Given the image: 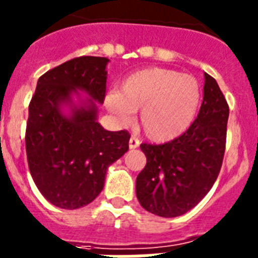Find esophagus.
<instances>
[{
  "label": "esophagus",
  "instance_id": "34e87169",
  "mask_svg": "<svg viewBox=\"0 0 258 258\" xmlns=\"http://www.w3.org/2000/svg\"><path fill=\"white\" fill-rule=\"evenodd\" d=\"M140 147V140L137 139V137H135V136H132L131 140H129V148L131 149H136V148Z\"/></svg>",
  "mask_w": 258,
  "mask_h": 258
}]
</instances>
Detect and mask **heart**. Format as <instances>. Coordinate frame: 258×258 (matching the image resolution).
<instances>
[{
  "mask_svg": "<svg viewBox=\"0 0 258 258\" xmlns=\"http://www.w3.org/2000/svg\"><path fill=\"white\" fill-rule=\"evenodd\" d=\"M201 103V87L194 77L167 69H147L129 75L118 91L107 94V110L123 126H129L141 110L144 133L155 141L180 136L195 118Z\"/></svg>",
  "mask_w": 258,
  "mask_h": 258,
  "instance_id": "b5f03b06",
  "label": "heart"
}]
</instances>
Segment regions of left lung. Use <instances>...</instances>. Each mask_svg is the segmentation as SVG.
Segmentation results:
<instances>
[{
    "instance_id": "1",
    "label": "left lung",
    "mask_w": 258,
    "mask_h": 258,
    "mask_svg": "<svg viewBox=\"0 0 258 258\" xmlns=\"http://www.w3.org/2000/svg\"><path fill=\"white\" fill-rule=\"evenodd\" d=\"M229 105L218 83L205 74L203 102L192 125L164 144L140 145L147 164L136 180L140 205L152 214L173 218L206 197L222 167Z\"/></svg>"
}]
</instances>
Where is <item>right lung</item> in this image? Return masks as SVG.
I'll return each instance as SVG.
<instances>
[{
    "mask_svg": "<svg viewBox=\"0 0 258 258\" xmlns=\"http://www.w3.org/2000/svg\"><path fill=\"white\" fill-rule=\"evenodd\" d=\"M107 57L81 56L49 70L37 81L29 103L25 148L28 167L49 203L75 210L103 188L109 165L129 149L126 131L109 132L97 122V103L106 94ZM90 97L78 107L72 94ZM67 104L72 113L62 114Z\"/></svg>",
    "mask_w": 258,
    "mask_h": 258,
    "instance_id": "1",
    "label": "right lung"
}]
</instances>
